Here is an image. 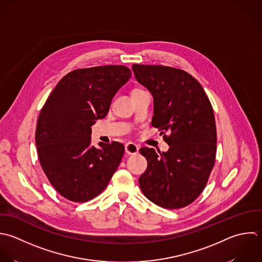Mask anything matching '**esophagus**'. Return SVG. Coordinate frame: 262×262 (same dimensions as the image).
Listing matches in <instances>:
<instances>
[{
  "label": "esophagus",
  "mask_w": 262,
  "mask_h": 262,
  "mask_svg": "<svg viewBox=\"0 0 262 262\" xmlns=\"http://www.w3.org/2000/svg\"><path fill=\"white\" fill-rule=\"evenodd\" d=\"M125 152L127 153V154H137L138 152H139V146L138 145H136L135 143H127L126 145H125Z\"/></svg>",
  "instance_id": "obj_1"
}]
</instances>
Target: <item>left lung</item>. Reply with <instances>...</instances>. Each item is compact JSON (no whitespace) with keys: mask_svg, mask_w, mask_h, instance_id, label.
<instances>
[{"mask_svg":"<svg viewBox=\"0 0 262 262\" xmlns=\"http://www.w3.org/2000/svg\"><path fill=\"white\" fill-rule=\"evenodd\" d=\"M133 71L153 97L151 124L164 134L169 146L167 152L158 154L153 148L140 150L148 161L139 179L141 190L160 207H185L202 193L214 165L216 125L212 106L202 85L182 69L134 64Z\"/></svg>","mask_w":262,"mask_h":262,"instance_id":"8db88e82","label":"left lung"}]
</instances>
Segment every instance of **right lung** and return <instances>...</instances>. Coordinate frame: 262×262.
<instances>
[{"label":"right lung","instance_id":"1","mask_svg":"<svg viewBox=\"0 0 262 262\" xmlns=\"http://www.w3.org/2000/svg\"><path fill=\"white\" fill-rule=\"evenodd\" d=\"M132 76L122 65L76 69L66 74L47 99L37 119L35 145L48 180L73 202H86L107 187L124 146L92 145L91 126L106 117L111 101Z\"/></svg>","mask_w":262,"mask_h":262}]
</instances>
